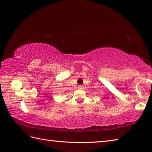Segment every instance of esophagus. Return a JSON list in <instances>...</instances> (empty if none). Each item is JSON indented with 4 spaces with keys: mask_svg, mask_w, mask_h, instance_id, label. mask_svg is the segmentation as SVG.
Listing matches in <instances>:
<instances>
[{
    "mask_svg": "<svg viewBox=\"0 0 152 152\" xmlns=\"http://www.w3.org/2000/svg\"><path fill=\"white\" fill-rule=\"evenodd\" d=\"M78 88L79 89H83V85H79L78 86Z\"/></svg>",
    "mask_w": 152,
    "mask_h": 152,
    "instance_id": "esophagus-1",
    "label": "esophagus"
}]
</instances>
